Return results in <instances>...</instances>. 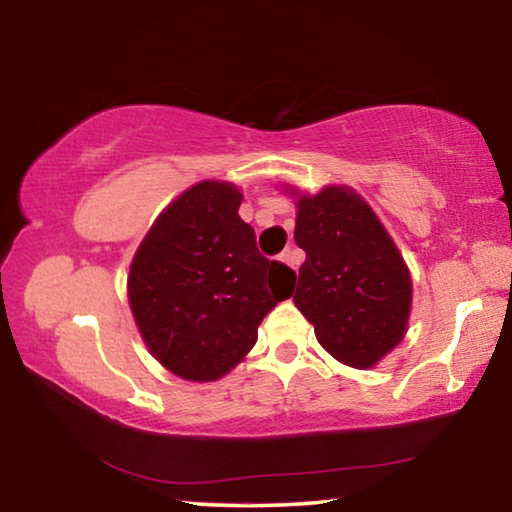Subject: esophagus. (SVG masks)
Here are the masks:
<instances>
[{
	"label": "esophagus",
	"instance_id": "esophagus-1",
	"mask_svg": "<svg viewBox=\"0 0 512 512\" xmlns=\"http://www.w3.org/2000/svg\"><path fill=\"white\" fill-rule=\"evenodd\" d=\"M280 259H282V262L287 264V266H291L293 271H298V266H300V262H302L300 253H298L296 248H287V250H284V253L280 255Z\"/></svg>",
	"mask_w": 512,
	"mask_h": 512
}]
</instances>
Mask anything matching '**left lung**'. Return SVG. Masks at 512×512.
Instances as JSON below:
<instances>
[{
    "instance_id": "1",
    "label": "left lung",
    "mask_w": 512,
    "mask_h": 512,
    "mask_svg": "<svg viewBox=\"0 0 512 512\" xmlns=\"http://www.w3.org/2000/svg\"><path fill=\"white\" fill-rule=\"evenodd\" d=\"M293 239L305 250L293 302L345 366L368 370L404 339L413 284L372 207L348 185L298 194Z\"/></svg>"
}]
</instances>
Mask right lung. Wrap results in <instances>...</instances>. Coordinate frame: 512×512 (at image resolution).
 <instances>
[{
    "label": "right lung",
    "mask_w": 512,
    "mask_h": 512,
    "mask_svg": "<svg viewBox=\"0 0 512 512\" xmlns=\"http://www.w3.org/2000/svg\"><path fill=\"white\" fill-rule=\"evenodd\" d=\"M239 205L237 185H192L153 221L128 273L142 341L189 381H216L244 361L259 323L296 280L289 266L259 253Z\"/></svg>",
    "instance_id": "1"
}]
</instances>
